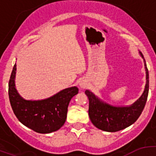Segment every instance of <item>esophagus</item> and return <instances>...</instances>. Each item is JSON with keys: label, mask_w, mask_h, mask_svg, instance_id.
<instances>
[{"label": "esophagus", "mask_w": 156, "mask_h": 156, "mask_svg": "<svg viewBox=\"0 0 156 156\" xmlns=\"http://www.w3.org/2000/svg\"><path fill=\"white\" fill-rule=\"evenodd\" d=\"M80 87L82 89H85L86 87H87L88 86V81L86 79H82L81 81H80Z\"/></svg>", "instance_id": "esophagus-1"}]
</instances>
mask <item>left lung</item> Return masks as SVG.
Listing matches in <instances>:
<instances>
[{"label":"left lung","instance_id":"1","mask_svg":"<svg viewBox=\"0 0 156 156\" xmlns=\"http://www.w3.org/2000/svg\"><path fill=\"white\" fill-rule=\"evenodd\" d=\"M144 60L146 73L145 90L140 98L127 107H115L100 101L92 92L85 91L89 100L88 115L93 125L97 128L108 132L123 130L134 123L142 113L147 100L149 93V72L144 55L140 52Z\"/></svg>","mask_w":156,"mask_h":156}]
</instances>
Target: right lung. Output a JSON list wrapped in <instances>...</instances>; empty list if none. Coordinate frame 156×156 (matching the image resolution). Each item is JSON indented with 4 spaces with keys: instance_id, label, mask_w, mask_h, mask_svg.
<instances>
[{
    "instance_id": "right-lung-1",
    "label": "right lung",
    "mask_w": 156,
    "mask_h": 156,
    "mask_svg": "<svg viewBox=\"0 0 156 156\" xmlns=\"http://www.w3.org/2000/svg\"><path fill=\"white\" fill-rule=\"evenodd\" d=\"M16 70L15 63L9 81L8 94L11 107L18 120L37 133H49L59 130L65 123L69 102L78 93V88H66L46 100H26L16 90Z\"/></svg>"
}]
</instances>
